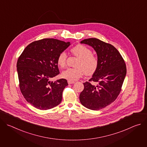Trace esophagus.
Segmentation results:
<instances>
[{
	"label": "esophagus",
	"instance_id": "obj_1",
	"mask_svg": "<svg viewBox=\"0 0 147 147\" xmlns=\"http://www.w3.org/2000/svg\"><path fill=\"white\" fill-rule=\"evenodd\" d=\"M67 82H68V83L69 84H71L74 83V81H71V80H68Z\"/></svg>",
	"mask_w": 147,
	"mask_h": 147
}]
</instances>
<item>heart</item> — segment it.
<instances>
[{
    "mask_svg": "<svg viewBox=\"0 0 147 147\" xmlns=\"http://www.w3.org/2000/svg\"><path fill=\"white\" fill-rule=\"evenodd\" d=\"M73 55L78 58L75 68H68L61 73V77L71 81H76L85 73L86 76H92L96 71L99 60L88 47L81 44L74 47L71 49ZM67 55L65 52H61L57 58V64L60 68H64L67 64Z\"/></svg>",
    "mask_w": 147,
    "mask_h": 147,
    "instance_id": "1",
    "label": "heart"
}]
</instances>
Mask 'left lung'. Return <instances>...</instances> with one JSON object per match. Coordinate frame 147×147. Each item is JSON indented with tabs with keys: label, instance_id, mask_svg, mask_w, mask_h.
<instances>
[{
	"label": "left lung",
	"instance_id": "8db88e82",
	"mask_svg": "<svg viewBox=\"0 0 147 147\" xmlns=\"http://www.w3.org/2000/svg\"><path fill=\"white\" fill-rule=\"evenodd\" d=\"M96 51L98 67L89 81L84 82L80 100L86 108L98 111L114 102L119 95L126 75V66L119 52L113 45L97 38L84 39ZM92 82L97 84L93 85Z\"/></svg>",
	"mask_w": 147,
	"mask_h": 147
}]
</instances>
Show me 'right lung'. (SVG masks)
Segmentation results:
<instances>
[{
    "label": "right lung",
    "instance_id": "add662e5",
    "mask_svg": "<svg viewBox=\"0 0 147 147\" xmlns=\"http://www.w3.org/2000/svg\"><path fill=\"white\" fill-rule=\"evenodd\" d=\"M70 45L69 42L45 38L32 42L19 56L17 70L20 89L34 107L48 110L60 103L67 81L61 78L53 82L51 79L59 74L57 58Z\"/></svg>",
    "mask_w": 147,
    "mask_h": 147
}]
</instances>
